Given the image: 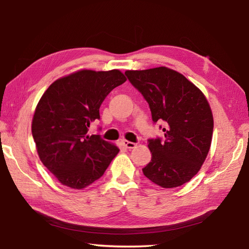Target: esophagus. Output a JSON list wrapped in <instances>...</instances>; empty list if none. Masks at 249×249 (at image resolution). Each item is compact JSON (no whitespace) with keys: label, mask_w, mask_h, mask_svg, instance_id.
<instances>
[{"label":"esophagus","mask_w":249,"mask_h":249,"mask_svg":"<svg viewBox=\"0 0 249 249\" xmlns=\"http://www.w3.org/2000/svg\"><path fill=\"white\" fill-rule=\"evenodd\" d=\"M122 143H123V145L126 147V149H134V147L136 146V143H134V142L127 141V140H123V141H122Z\"/></svg>","instance_id":"esophagus-1"}]
</instances>
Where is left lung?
<instances>
[{
    "instance_id": "1",
    "label": "left lung",
    "mask_w": 249,
    "mask_h": 249,
    "mask_svg": "<svg viewBox=\"0 0 249 249\" xmlns=\"http://www.w3.org/2000/svg\"><path fill=\"white\" fill-rule=\"evenodd\" d=\"M125 75L149 104L153 122L165 124V139L149 140L152 160L143 174L163 188L189 182L212 142L214 120L208 99L182 73L165 66Z\"/></svg>"
}]
</instances>
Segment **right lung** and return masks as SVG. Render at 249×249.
Masks as SVG:
<instances>
[{"instance_id": "add662e5", "label": "right lung", "mask_w": 249, "mask_h": 249, "mask_svg": "<svg viewBox=\"0 0 249 249\" xmlns=\"http://www.w3.org/2000/svg\"><path fill=\"white\" fill-rule=\"evenodd\" d=\"M126 81L119 70H81L57 79L36 106L32 135L41 162L62 185L82 189L103 177L119 147L88 135L106 96Z\"/></svg>"}]
</instances>
